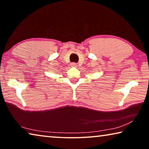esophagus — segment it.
<instances>
[{"instance_id":"1","label":"esophagus","mask_w":149,"mask_h":149,"mask_svg":"<svg viewBox=\"0 0 149 149\" xmlns=\"http://www.w3.org/2000/svg\"><path fill=\"white\" fill-rule=\"evenodd\" d=\"M71 65L72 67H74V68H75V67H77V64H76V63H72L71 64Z\"/></svg>"}]
</instances>
